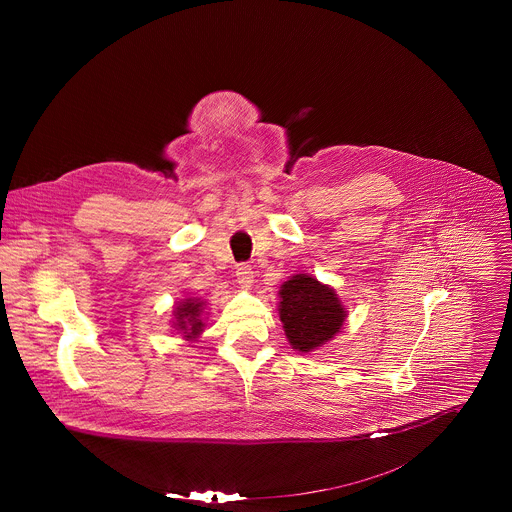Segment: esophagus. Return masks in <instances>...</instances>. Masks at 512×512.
<instances>
[{
    "mask_svg": "<svg viewBox=\"0 0 512 512\" xmlns=\"http://www.w3.org/2000/svg\"><path fill=\"white\" fill-rule=\"evenodd\" d=\"M236 282H238V286H240L242 290H250L252 284H254V272H252V268L246 266V264L238 266V268H236Z\"/></svg>",
    "mask_w": 512,
    "mask_h": 512,
    "instance_id": "1",
    "label": "esophagus"
}]
</instances>
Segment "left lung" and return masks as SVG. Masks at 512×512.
I'll use <instances>...</instances> for the list:
<instances>
[{"label":"left lung","instance_id":"obj_1","mask_svg":"<svg viewBox=\"0 0 512 512\" xmlns=\"http://www.w3.org/2000/svg\"><path fill=\"white\" fill-rule=\"evenodd\" d=\"M278 315L292 349L311 353L327 345L345 325L347 307L335 288L311 274H293L280 286Z\"/></svg>","mask_w":512,"mask_h":512}]
</instances>
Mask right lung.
I'll return each mask as SVG.
<instances>
[{"label": "right lung", "instance_id": "right-lung-1", "mask_svg": "<svg viewBox=\"0 0 512 512\" xmlns=\"http://www.w3.org/2000/svg\"><path fill=\"white\" fill-rule=\"evenodd\" d=\"M205 307H207V301L201 297H185L177 301L173 307L171 327L177 333H181L185 341L189 343L197 341L205 331V319H203Z\"/></svg>", "mask_w": 512, "mask_h": 512}]
</instances>
